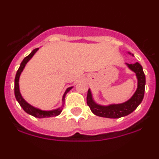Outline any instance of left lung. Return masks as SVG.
<instances>
[{
    "mask_svg": "<svg viewBox=\"0 0 159 159\" xmlns=\"http://www.w3.org/2000/svg\"><path fill=\"white\" fill-rule=\"evenodd\" d=\"M131 54V53H129ZM128 67L136 73L137 78V88L134 94L126 102L119 104H110L108 106H102L96 103L93 99L90 90H88L86 102L90 110L94 115L105 118H120L128 116L137 108L142 102L145 94V76L142 66L138 62L135 64H126Z\"/></svg>",
    "mask_w": 159,
    "mask_h": 159,
    "instance_id": "obj_1",
    "label": "left lung"
}]
</instances>
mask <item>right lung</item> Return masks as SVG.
Listing matches in <instances>:
<instances>
[{
    "label": "right lung",
    "instance_id": "add662e5",
    "mask_svg": "<svg viewBox=\"0 0 159 159\" xmlns=\"http://www.w3.org/2000/svg\"><path fill=\"white\" fill-rule=\"evenodd\" d=\"M38 50L39 48L34 49V50L32 51L30 54L28 55L27 57H25V58L23 59V61H22L21 65H20L19 69H18V71H17V73H16V76H15V80H14V94H15V98L16 99H17V101L18 102V103L20 104V106L22 107V109H23L26 113H28L29 115H31V116L36 117V118H46V117L57 116L61 114V112L62 111V109H63V107H64V103H65V95H66V94H67L68 92L71 90L72 88H73V86L69 87L67 90H65V94H64L63 95V98H62V106H61V107H59V108L55 109V110H52V111H43V110H40V109L36 108V107H34L31 106V105L29 104L27 102H26V100L22 98V94H21V93H20L19 83H18V82H19L20 75H21L22 70L24 69V68H25V66H26V65L27 64L28 61L31 59L32 57L34 56V53L36 52Z\"/></svg>",
    "mask_w": 159,
    "mask_h": 159
}]
</instances>
